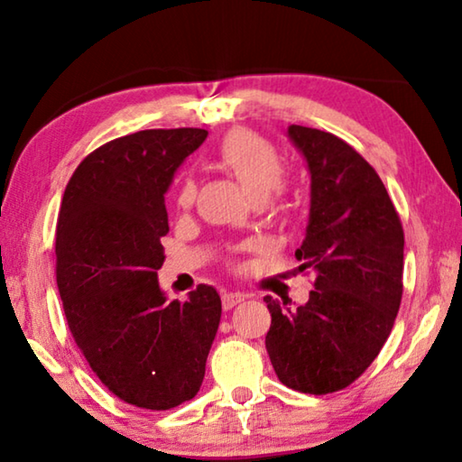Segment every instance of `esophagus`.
Here are the masks:
<instances>
[{"mask_svg":"<svg viewBox=\"0 0 462 462\" xmlns=\"http://www.w3.org/2000/svg\"><path fill=\"white\" fill-rule=\"evenodd\" d=\"M240 301H245V295H242V293H232V291L222 293V306H224V310H232L234 306H238Z\"/></svg>","mask_w":462,"mask_h":462,"instance_id":"1","label":"esophagus"}]
</instances>
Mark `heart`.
I'll use <instances>...</instances> for the list:
<instances>
[{
  "instance_id": "obj_1",
  "label": "heart",
  "mask_w": 462,
  "mask_h": 462,
  "mask_svg": "<svg viewBox=\"0 0 462 462\" xmlns=\"http://www.w3.org/2000/svg\"><path fill=\"white\" fill-rule=\"evenodd\" d=\"M217 165L238 179L245 191L254 201H263L269 193L283 199L289 187L281 179L283 162L277 148L267 138L246 128H234L222 138L216 151ZM175 206L187 209L195 201V183L189 177H181L173 191Z\"/></svg>"
}]
</instances>
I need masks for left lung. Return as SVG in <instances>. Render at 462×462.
Segmentation results:
<instances>
[{"label": "left lung", "mask_w": 462, "mask_h": 462, "mask_svg": "<svg viewBox=\"0 0 462 462\" xmlns=\"http://www.w3.org/2000/svg\"><path fill=\"white\" fill-rule=\"evenodd\" d=\"M311 175L300 269H314L306 306L264 297L267 353L279 381L301 393L348 387L389 338L403 293V228L385 185L353 146L330 132L289 126Z\"/></svg>", "instance_id": "obj_1"}]
</instances>
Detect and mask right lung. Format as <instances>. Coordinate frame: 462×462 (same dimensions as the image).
<instances>
[{
	"instance_id": "1",
	"label": "right lung",
	"mask_w": 462,
	"mask_h": 462,
	"mask_svg": "<svg viewBox=\"0 0 462 462\" xmlns=\"http://www.w3.org/2000/svg\"><path fill=\"white\" fill-rule=\"evenodd\" d=\"M208 130H140L109 140L69 179L57 224V285L69 330L122 402L171 410L193 400L222 301L198 285L167 301L156 271L169 232L165 193Z\"/></svg>"
}]
</instances>
